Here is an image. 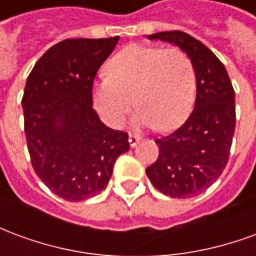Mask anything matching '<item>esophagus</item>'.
I'll return each instance as SVG.
<instances>
[{
	"label": "esophagus",
	"mask_w": 256,
	"mask_h": 256,
	"mask_svg": "<svg viewBox=\"0 0 256 256\" xmlns=\"http://www.w3.org/2000/svg\"><path fill=\"white\" fill-rule=\"evenodd\" d=\"M140 137L138 136H136V134H128V142H130V146L134 148V146H137V144L140 142Z\"/></svg>",
	"instance_id": "esophagus-1"
}]
</instances>
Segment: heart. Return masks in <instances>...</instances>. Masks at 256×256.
Returning <instances> with one entry per match:
<instances>
[{"mask_svg":"<svg viewBox=\"0 0 256 256\" xmlns=\"http://www.w3.org/2000/svg\"><path fill=\"white\" fill-rule=\"evenodd\" d=\"M106 75L93 89V106L112 128L122 126L134 104L133 123L160 130L178 128L192 111L196 72L178 48L130 45L106 63Z\"/></svg>","mask_w":256,"mask_h":256,"instance_id":"heart-1","label":"heart"}]
</instances>
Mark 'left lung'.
I'll return each mask as SVG.
<instances>
[{
  "label": "left lung",
  "mask_w": 256,
  "mask_h": 256,
  "mask_svg": "<svg viewBox=\"0 0 256 256\" xmlns=\"http://www.w3.org/2000/svg\"><path fill=\"white\" fill-rule=\"evenodd\" d=\"M148 38L174 44L188 54L196 72L198 93L186 122L155 138L159 156L145 172L167 196L193 198L210 188L226 167L236 128L234 90L225 66L198 40L177 30Z\"/></svg>",
  "instance_id": "left-lung-1"
}]
</instances>
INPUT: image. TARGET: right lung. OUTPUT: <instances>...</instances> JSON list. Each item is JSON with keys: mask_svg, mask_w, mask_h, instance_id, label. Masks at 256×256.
I'll use <instances>...</instances> for the list:
<instances>
[{"mask_svg": "<svg viewBox=\"0 0 256 256\" xmlns=\"http://www.w3.org/2000/svg\"><path fill=\"white\" fill-rule=\"evenodd\" d=\"M118 41L64 40L42 54L26 82L22 106L31 164L68 202L100 193L115 160L130 150L128 134L106 128L92 97L96 74Z\"/></svg>", "mask_w": 256, "mask_h": 256, "instance_id": "obj_1", "label": "right lung"}]
</instances>
